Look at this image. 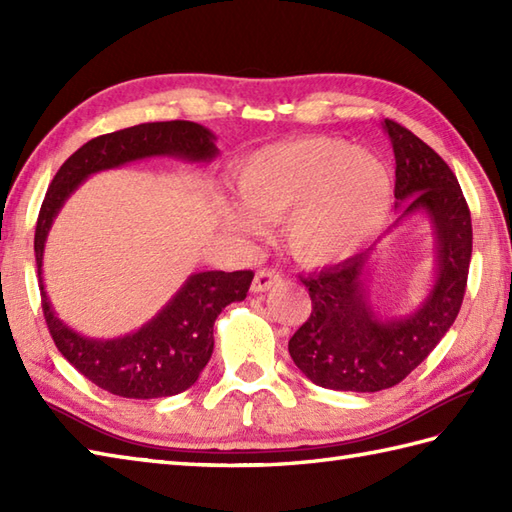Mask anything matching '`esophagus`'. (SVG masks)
<instances>
[{"instance_id":"esophagus-1","label":"esophagus","mask_w":512,"mask_h":512,"mask_svg":"<svg viewBox=\"0 0 512 512\" xmlns=\"http://www.w3.org/2000/svg\"><path fill=\"white\" fill-rule=\"evenodd\" d=\"M281 281V275L275 273V270H259V273L255 275L253 279V286H250V290L253 292H266L273 286H277Z\"/></svg>"}]
</instances>
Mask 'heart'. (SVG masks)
I'll return each mask as SVG.
<instances>
[{"instance_id": "1", "label": "heart", "mask_w": 512, "mask_h": 512, "mask_svg": "<svg viewBox=\"0 0 512 512\" xmlns=\"http://www.w3.org/2000/svg\"><path fill=\"white\" fill-rule=\"evenodd\" d=\"M237 204L222 220L239 237L284 220L297 262L328 266L352 257L380 233L394 204V173L374 149L343 138L308 136L266 145L233 169Z\"/></svg>"}]
</instances>
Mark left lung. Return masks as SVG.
<instances>
[{
	"mask_svg": "<svg viewBox=\"0 0 512 512\" xmlns=\"http://www.w3.org/2000/svg\"><path fill=\"white\" fill-rule=\"evenodd\" d=\"M396 156L398 220L424 215L433 239V279L416 308L385 314L372 303L378 244L345 262L312 273L306 284L312 312L292 336V361L314 385L336 391H380L407 378L458 317L469 277L473 228L458 178L447 162L409 129L385 118Z\"/></svg>",
	"mask_w": 512,
	"mask_h": 512,
	"instance_id": "1",
	"label": "left lung"
}]
</instances>
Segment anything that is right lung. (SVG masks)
<instances>
[{
    "label": "right lung",
    "mask_w": 512,
    "mask_h": 512,
    "mask_svg": "<svg viewBox=\"0 0 512 512\" xmlns=\"http://www.w3.org/2000/svg\"><path fill=\"white\" fill-rule=\"evenodd\" d=\"M215 134L191 121L145 123L92 138L63 162L41 204L35 257L41 308L54 345L94 385L123 398H162L189 389L213 354V325L233 301H244L253 281L250 270L193 273L165 306L138 330L116 339H94L59 319L43 286V250L65 200L90 176L134 160L169 156L211 162L220 149Z\"/></svg>",
    "instance_id": "right-lung-1"
}]
</instances>
